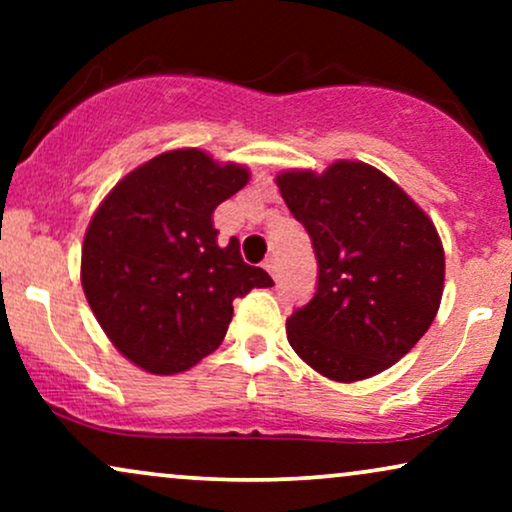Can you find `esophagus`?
<instances>
[{
  "label": "esophagus",
  "mask_w": 512,
  "mask_h": 512,
  "mask_svg": "<svg viewBox=\"0 0 512 512\" xmlns=\"http://www.w3.org/2000/svg\"><path fill=\"white\" fill-rule=\"evenodd\" d=\"M262 267L267 269L269 274H272V279H274V281L279 279V267H276V260H274V257H267V260H264Z\"/></svg>",
  "instance_id": "esophagus-1"
}]
</instances>
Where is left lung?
<instances>
[{"mask_svg": "<svg viewBox=\"0 0 512 512\" xmlns=\"http://www.w3.org/2000/svg\"><path fill=\"white\" fill-rule=\"evenodd\" d=\"M276 185L317 260L313 298L286 320L293 351L339 383L390 368L424 337L443 296L433 221L366 163L289 170Z\"/></svg>", "mask_w": 512, "mask_h": 512, "instance_id": "1", "label": "left lung"}]
</instances>
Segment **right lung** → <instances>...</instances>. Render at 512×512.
<instances>
[{
  "mask_svg": "<svg viewBox=\"0 0 512 512\" xmlns=\"http://www.w3.org/2000/svg\"><path fill=\"white\" fill-rule=\"evenodd\" d=\"M248 178L199 149L168 151L117 182L93 214L81 286L110 342L139 368H192L223 342L233 301L274 286L243 262L236 238L219 245L211 221Z\"/></svg>",
  "mask_w": 512,
  "mask_h": 512,
  "instance_id": "obj_1",
  "label": "right lung"
}]
</instances>
